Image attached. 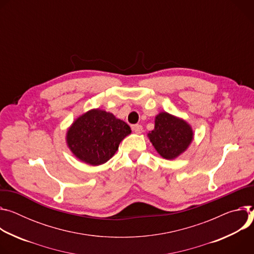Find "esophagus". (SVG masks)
<instances>
[{"label": "esophagus", "instance_id": "esophagus-1", "mask_svg": "<svg viewBox=\"0 0 254 254\" xmlns=\"http://www.w3.org/2000/svg\"><path fill=\"white\" fill-rule=\"evenodd\" d=\"M132 130L135 132V133H142V131H143V128H142V126L141 125H139V124H136V125H133L132 126Z\"/></svg>", "mask_w": 254, "mask_h": 254}]
</instances>
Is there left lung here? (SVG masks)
I'll list each match as a JSON object with an SVG mask.
<instances>
[{"label": "left lung", "mask_w": 254, "mask_h": 254, "mask_svg": "<svg viewBox=\"0 0 254 254\" xmlns=\"http://www.w3.org/2000/svg\"><path fill=\"white\" fill-rule=\"evenodd\" d=\"M149 139L157 152L166 159H173L184 152L192 139L190 127L168 113H160L155 118V127Z\"/></svg>", "instance_id": "8db88e82"}]
</instances>
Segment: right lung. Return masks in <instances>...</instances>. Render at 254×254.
I'll return each mask as SVG.
<instances>
[{"mask_svg": "<svg viewBox=\"0 0 254 254\" xmlns=\"http://www.w3.org/2000/svg\"><path fill=\"white\" fill-rule=\"evenodd\" d=\"M130 133V126L111 113L92 110L69 128L67 144L77 158L99 165L115 154L120 142Z\"/></svg>", "mask_w": 254, "mask_h": 254, "instance_id": "1", "label": "right lung"}]
</instances>
